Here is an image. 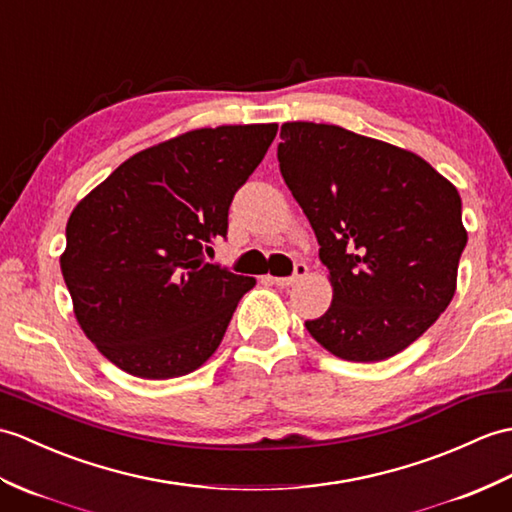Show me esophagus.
I'll use <instances>...</instances> for the list:
<instances>
[{"mask_svg":"<svg viewBox=\"0 0 512 512\" xmlns=\"http://www.w3.org/2000/svg\"><path fill=\"white\" fill-rule=\"evenodd\" d=\"M307 264H303V261H299V264H294V272L290 277H268V281H272L275 285H279V288H290V285L299 283L307 277Z\"/></svg>","mask_w":512,"mask_h":512,"instance_id":"esophagus-1","label":"esophagus"}]
</instances>
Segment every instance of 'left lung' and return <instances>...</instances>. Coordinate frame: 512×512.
<instances>
[{"mask_svg": "<svg viewBox=\"0 0 512 512\" xmlns=\"http://www.w3.org/2000/svg\"><path fill=\"white\" fill-rule=\"evenodd\" d=\"M277 159L334 285L307 331L349 362L406 349L454 299L467 246L458 189L414 152L334 124H283Z\"/></svg>", "mask_w": 512, "mask_h": 512, "instance_id": "8db88e82", "label": "left lung"}]
</instances>
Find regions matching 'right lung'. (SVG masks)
<instances>
[{"label":"right lung","instance_id":"right-lung-1","mask_svg":"<svg viewBox=\"0 0 512 512\" xmlns=\"http://www.w3.org/2000/svg\"><path fill=\"white\" fill-rule=\"evenodd\" d=\"M277 124L200 128L137 152L71 211L61 270L106 360L144 379L196 371L255 279L211 264L233 196Z\"/></svg>","mask_w":512,"mask_h":512}]
</instances>
